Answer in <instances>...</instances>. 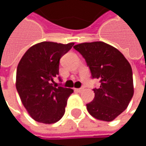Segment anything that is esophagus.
<instances>
[{
  "instance_id": "esophagus-1",
  "label": "esophagus",
  "mask_w": 146,
  "mask_h": 146,
  "mask_svg": "<svg viewBox=\"0 0 146 146\" xmlns=\"http://www.w3.org/2000/svg\"><path fill=\"white\" fill-rule=\"evenodd\" d=\"M75 90H76V92H78V93H80V92H83L84 90V88H76Z\"/></svg>"
}]
</instances>
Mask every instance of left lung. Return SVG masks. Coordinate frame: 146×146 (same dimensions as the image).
Wrapping results in <instances>:
<instances>
[{
  "label": "left lung",
  "instance_id": "obj_1",
  "mask_svg": "<svg viewBox=\"0 0 146 146\" xmlns=\"http://www.w3.org/2000/svg\"><path fill=\"white\" fill-rule=\"evenodd\" d=\"M74 48L85 59L92 77L101 83L86 105L88 113L99 120H114L127 109L134 93L131 65L117 48L102 41L82 43Z\"/></svg>",
  "mask_w": 146,
  "mask_h": 146
}]
</instances>
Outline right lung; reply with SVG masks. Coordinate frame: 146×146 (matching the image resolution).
I'll return each mask as SVG.
<instances>
[{
	"label": "right lung",
	"instance_id": "add662e5",
	"mask_svg": "<svg viewBox=\"0 0 146 146\" xmlns=\"http://www.w3.org/2000/svg\"><path fill=\"white\" fill-rule=\"evenodd\" d=\"M74 43H38L24 53L17 67L16 88L28 114L39 123L51 124L62 119L73 89L53 86L59 61Z\"/></svg>",
	"mask_w": 146,
	"mask_h": 146
}]
</instances>
